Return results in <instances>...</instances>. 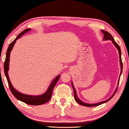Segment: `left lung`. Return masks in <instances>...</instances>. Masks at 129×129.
<instances>
[{
	"label": "left lung",
	"instance_id": "1",
	"mask_svg": "<svg viewBox=\"0 0 129 129\" xmlns=\"http://www.w3.org/2000/svg\"><path fill=\"white\" fill-rule=\"evenodd\" d=\"M101 31L103 32V34H104L103 39L104 40V41H108V40H110V41H112V42L113 44V45H115V47H116V48L118 50V53H119V63H120V66H121V73H120V75H119V79H118V84H119V79H120V76H121V74H122V60H121V48H120V47H119V46L118 45V44H117L116 42H115V40H114V39H113V36H112V35H111V34H110L109 32L106 31H104V30H101ZM72 87H73V91H74V95H75V100H76V101L78 103H79V104L82 105V106H86V107H94V106H99V105L102 104L107 103V102L109 101V100H110L111 99H112V98H113V96L115 95V93L116 92L117 89H118V87H117L116 89L115 90V92H114L113 94H112V96H111L110 98H109L108 99V100H107L104 101L100 102V103H96V104H88V103H84L83 101H81V100H79V99L78 98V96H77L76 91V90H75V87H74V85H73V82H72Z\"/></svg>",
	"mask_w": 129,
	"mask_h": 129
}]
</instances>
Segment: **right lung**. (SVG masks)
Listing matches in <instances>:
<instances>
[{
  "label": "right lung",
  "mask_w": 129,
  "mask_h": 129,
  "mask_svg": "<svg viewBox=\"0 0 129 129\" xmlns=\"http://www.w3.org/2000/svg\"><path fill=\"white\" fill-rule=\"evenodd\" d=\"M31 30V28H27L23 31L20 33V34L17 36L14 41H13L11 44L9 45L8 49H7V54H6V58L5 62H4V72H5V75L6 78L7 79V81L10 87V89L11 90V93H13V95L15 96L16 98L19 100L20 101L25 103L27 104L32 105V106H39V105L44 104L49 101L51 98V95H52L53 90L54 88V86L56 85V83L58 81L59 79L60 75H57V76L53 80L52 82L50 84L49 87H48V89L45 93H43L42 94H39V95H29V94H25L22 93L19 91L16 90L15 88L13 86V85L11 83V81L10 80V78L8 76V70H9V63H10V53H11V50H12L13 47H14V44L17 39H19L22 36H23L25 33L28 32L29 31Z\"/></svg>",
  "instance_id": "right-lung-1"
}]
</instances>
